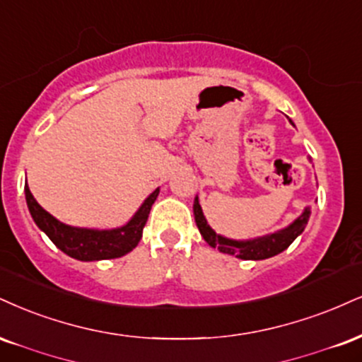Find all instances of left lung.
<instances>
[{
  "instance_id": "1",
  "label": "left lung",
  "mask_w": 362,
  "mask_h": 362,
  "mask_svg": "<svg viewBox=\"0 0 362 362\" xmlns=\"http://www.w3.org/2000/svg\"><path fill=\"white\" fill-rule=\"evenodd\" d=\"M310 214H312L310 207H305L302 214H300L293 223H290L286 228L275 230V233H269V234H264V236L252 238V239H230V238L217 234L216 230L207 224L206 216H204L202 207H200L199 204V197L195 195L194 199L195 224H197L204 241H206L209 246L217 247V250L224 252V255L236 256L239 259L258 261V259H267V258H272V256L280 255L281 251H285L286 247H288L291 243H293L295 239L303 233L308 219H310Z\"/></svg>"
}]
</instances>
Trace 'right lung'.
<instances>
[{
    "mask_svg": "<svg viewBox=\"0 0 362 362\" xmlns=\"http://www.w3.org/2000/svg\"><path fill=\"white\" fill-rule=\"evenodd\" d=\"M158 194L160 187L143 200V204L134 212V216L121 228L94 229L77 228V226L60 223L59 219H55L50 212H47L35 200L28 185L25 187V199H27L28 211L33 217L35 224L38 226V229L43 230L60 251H64L67 256L79 261L121 258V256L133 251L143 236V228H145L148 214H150L151 206L155 204Z\"/></svg>",
    "mask_w": 362,
    "mask_h": 362,
    "instance_id": "right-lung-1",
    "label": "right lung"
}]
</instances>
